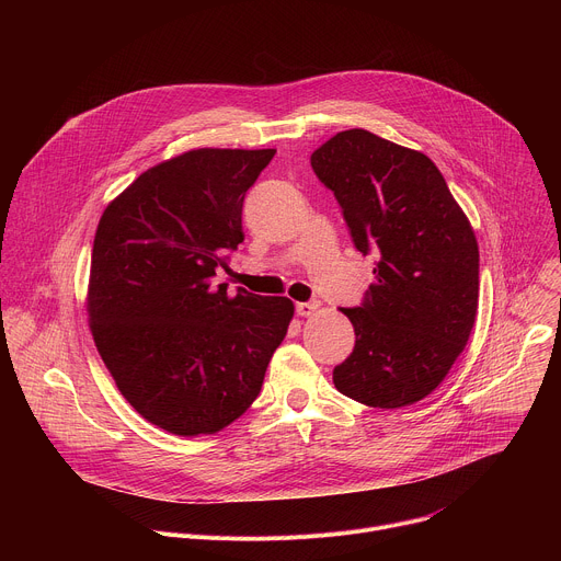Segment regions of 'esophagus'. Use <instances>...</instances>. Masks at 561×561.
I'll use <instances>...</instances> for the list:
<instances>
[{"instance_id":"obj_1","label":"esophagus","mask_w":561,"mask_h":561,"mask_svg":"<svg viewBox=\"0 0 561 561\" xmlns=\"http://www.w3.org/2000/svg\"><path fill=\"white\" fill-rule=\"evenodd\" d=\"M317 308H319V304H314V301H299V304H297V314L308 317V314H312Z\"/></svg>"}]
</instances>
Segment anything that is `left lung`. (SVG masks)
<instances>
[{"mask_svg": "<svg viewBox=\"0 0 561 561\" xmlns=\"http://www.w3.org/2000/svg\"><path fill=\"white\" fill-rule=\"evenodd\" d=\"M310 167L335 193L355 249L377 257L364 304L342 308L355 348L335 366V388L373 409L411 407L444 381L470 337L474 230L424 152L364 128L331 137Z\"/></svg>", "mask_w": 561, "mask_h": 561, "instance_id": "left-lung-1", "label": "left lung"}]
</instances>
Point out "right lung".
I'll return each instance as SVG.
<instances>
[{
    "label": "right lung",
    "instance_id": "add662e5",
    "mask_svg": "<svg viewBox=\"0 0 561 561\" xmlns=\"http://www.w3.org/2000/svg\"><path fill=\"white\" fill-rule=\"evenodd\" d=\"M275 148H197L141 173L104 210L89 322L126 402L173 435H213L262 390L295 306L215 284L244 242L247 191Z\"/></svg>",
    "mask_w": 561,
    "mask_h": 561
}]
</instances>
